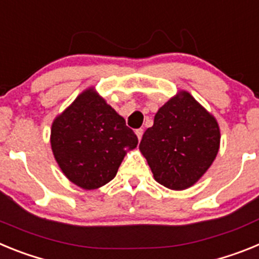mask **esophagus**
I'll return each instance as SVG.
<instances>
[{
    "label": "esophagus",
    "mask_w": 259,
    "mask_h": 259,
    "mask_svg": "<svg viewBox=\"0 0 259 259\" xmlns=\"http://www.w3.org/2000/svg\"><path fill=\"white\" fill-rule=\"evenodd\" d=\"M143 134H144L143 128H139V130H136V135H137V139H139V140H141V139H143Z\"/></svg>",
    "instance_id": "obj_1"
}]
</instances>
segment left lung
<instances>
[{"label":"left lung","instance_id":"left-lung-1","mask_svg":"<svg viewBox=\"0 0 259 259\" xmlns=\"http://www.w3.org/2000/svg\"><path fill=\"white\" fill-rule=\"evenodd\" d=\"M219 125L188 92L167 101L140 141L154 179L182 191L200 179L219 150Z\"/></svg>","mask_w":259,"mask_h":259}]
</instances>
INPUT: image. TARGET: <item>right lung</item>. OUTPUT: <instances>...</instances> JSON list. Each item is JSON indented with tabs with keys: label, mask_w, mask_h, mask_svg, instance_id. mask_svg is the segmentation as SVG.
<instances>
[{
	"label": "right lung",
	"mask_w": 259,
	"mask_h": 259,
	"mask_svg": "<svg viewBox=\"0 0 259 259\" xmlns=\"http://www.w3.org/2000/svg\"><path fill=\"white\" fill-rule=\"evenodd\" d=\"M53 154L71 182L83 189L100 188L115 178L137 136L125 120L92 89L83 92L52 125Z\"/></svg>",
	"instance_id": "add662e5"
}]
</instances>
